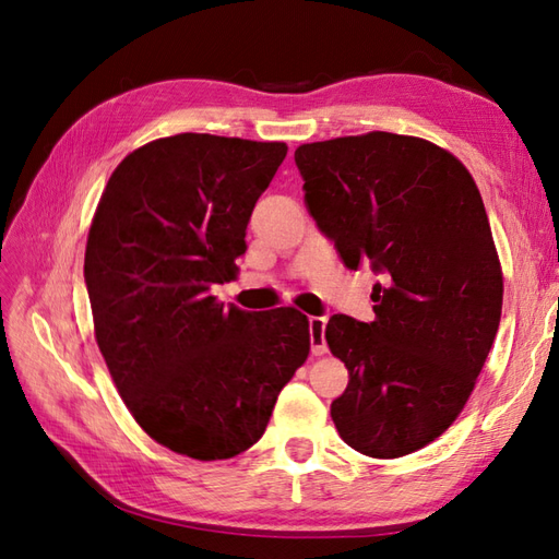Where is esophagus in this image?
<instances>
[{
  "mask_svg": "<svg viewBox=\"0 0 559 559\" xmlns=\"http://www.w3.org/2000/svg\"><path fill=\"white\" fill-rule=\"evenodd\" d=\"M326 317H310V341H312V353L324 355L326 353Z\"/></svg>",
  "mask_w": 559,
  "mask_h": 559,
  "instance_id": "esophagus-1",
  "label": "esophagus"
}]
</instances>
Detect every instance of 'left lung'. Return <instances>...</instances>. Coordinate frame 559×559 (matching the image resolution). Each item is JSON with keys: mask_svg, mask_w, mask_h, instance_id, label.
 Returning a JSON list of instances; mask_svg holds the SVG:
<instances>
[{"mask_svg": "<svg viewBox=\"0 0 559 559\" xmlns=\"http://www.w3.org/2000/svg\"><path fill=\"white\" fill-rule=\"evenodd\" d=\"M295 165L343 264L379 276L374 322L326 324L350 374L331 418L360 454L406 456L456 420L500 326L502 269L480 192L449 151L389 132L305 144Z\"/></svg>", "mask_w": 559, "mask_h": 559, "instance_id": "8db88e82", "label": "left lung"}]
</instances>
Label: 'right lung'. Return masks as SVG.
Segmentation results:
<instances>
[{"instance_id":"right-lung-1","label":"right lung","mask_w":559,"mask_h":559,"mask_svg":"<svg viewBox=\"0 0 559 559\" xmlns=\"http://www.w3.org/2000/svg\"><path fill=\"white\" fill-rule=\"evenodd\" d=\"M286 153L175 134L129 153L100 197L83 261L98 348L134 420L177 454L216 461L259 442L310 355L298 310L245 312L211 295L235 278Z\"/></svg>"}]
</instances>
